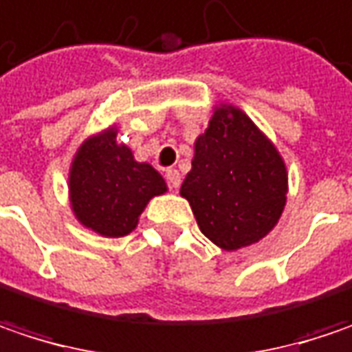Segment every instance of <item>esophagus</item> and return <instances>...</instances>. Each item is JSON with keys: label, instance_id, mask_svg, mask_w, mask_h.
<instances>
[{"label": "esophagus", "instance_id": "esophagus-1", "mask_svg": "<svg viewBox=\"0 0 352 352\" xmlns=\"http://www.w3.org/2000/svg\"><path fill=\"white\" fill-rule=\"evenodd\" d=\"M164 178H166V184L170 190H178V188H180L182 178H180V172H178L176 168H170V170H166Z\"/></svg>", "mask_w": 352, "mask_h": 352}]
</instances>
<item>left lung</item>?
Segmentation results:
<instances>
[{
  "label": "left lung",
  "mask_w": 352,
  "mask_h": 352,
  "mask_svg": "<svg viewBox=\"0 0 352 352\" xmlns=\"http://www.w3.org/2000/svg\"><path fill=\"white\" fill-rule=\"evenodd\" d=\"M180 194L208 239L228 252L265 237L287 200V170L277 148L236 107L223 104L194 144Z\"/></svg>",
  "instance_id": "obj_1"
}]
</instances>
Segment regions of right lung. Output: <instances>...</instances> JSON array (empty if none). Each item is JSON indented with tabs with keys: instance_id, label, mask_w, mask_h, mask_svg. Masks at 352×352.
Here are the masks:
<instances>
[{
	"instance_id": "add662e5",
	"label": "right lung",
	"mask_w": 352,
	"mask_h": 352,
	"mask_svg": "<svg viewBox=\"0 0 352 352\" xmlns=\"http://www.w3.org/2000/svg\"><path fill=\"white\" fill-rule=\"evenodd\" d=\"M71 206L77 220L104 237L131 234L150 198L166 192L164 178L136 162L116 131L100 132L80 144L69 174Z\"/></svg>"
}]
</instances>
